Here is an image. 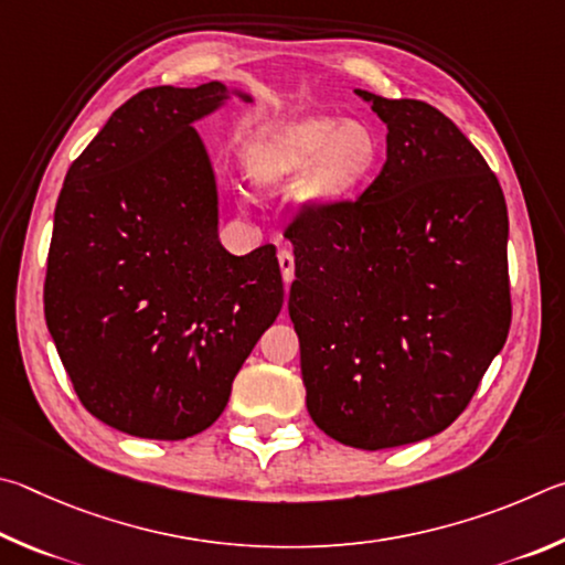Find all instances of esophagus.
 Listing matches in <instances>:
<instances>
[{"label":"esophagus","mask_w":565,"mask_h":565,"mask_svg":"<svg viewBox=\"0 0 565 565\" xmlns=\"http://www.w3.org/2000/svg\"><path fill=\"white\" fill-rule=\"evenodd\" d=\"M277 263H280L282 280L285 282H292V277H295V255H292L290 247H280V250H277Z\"/></svg>","instance_id":"34e87169"}]
</instances>
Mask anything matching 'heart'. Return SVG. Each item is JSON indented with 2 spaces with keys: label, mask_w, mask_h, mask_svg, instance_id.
<instances>
[{
  "label": "heart",
  "mask_w": 565,
  "mask_h": 565,
  "mask_svg": "<svg viewBox=\"0 0 565 565\" xmlns=\"http://www.w3.org/2000/svg\"><path fill=\"white\" fill-rule=\"evenodd\" d=\"M384 141L364 121L310 116L267 134L247 156L253 181L280 185L302 178V198L334 207L358 198L380 173Z\"/></svg>",
  "instance_id": "obj_1"
}]
</instances>
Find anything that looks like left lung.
Here are the masks:
<instances>
[{
    "label": "left lung",
    "instance_id": "obj_1",
    "mask_svg": "<svg viewBox=\"0 0 565 565\" xmlns=\"http://www.w3.org/2000/svg\"><path fill=\"white\" fill-rule=\"evenodd\" d=\"M358 96L387 124V161L358 201L295 215L288 310L312 422L377 451L447 429L507 342L509 213L439 108Z\"/></svg>",
    "mask_w": 565,
    "mask_h": 565
}]
</instances>
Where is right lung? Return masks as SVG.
I'll use <instances>...</instances> for the list:
<instances>
[{
    "mask_svg": "<svg viewBox=\"0 0 565 565\" xmlns=\"http://www.w3.org/2000/svg\"><path fill=\"white\" fill-rule=\"evenodd\" d=\"M227 94L221 82L138 92L68 168L56 201L46 328L76 397L131 437L178 441L211 427L282 308L275 245L237 257L217 241L215 175L193 121Z\"/></svg>",
    "mask_w": 565,
    "mask_h": 565,
    "instance_id": "obj_1",
    "label": "right lung"
}]
</instances>
